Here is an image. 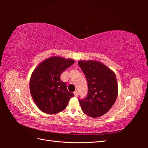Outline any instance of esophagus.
<instances>
[{
    "label": "esophagus",
    "mask_w": 148,
    "mask_h": 148,
    "mask_svg": "<svg viewBox=\"0 0 148 148\" xmlns=\"http://www.w3.org/2000/svg\"><path fill=\"white\" fill-rule=\"evenodd\" d=\"M73 93H74L75 96V97H77V96H78V92H77V91H75Z\"/></svg>",
    "instance_id": "34e87169"
}]
</instances>
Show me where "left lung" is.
Here are the masks:
<instances>
[{"instance_id":"obj_1","label":"left lung","mask_w":148,"mask_h":148,"mask_svg":"<svg viewBox=\"0 0 148 148\" xmlns=\"http://www.w3.org/2000/svg\"><path fill=\"white\" fill-rule=\"evenodd\" d=\"M78 65L88 82V93L79 102L83 112L96 118L104 115L113 106L118 95V84L114 71L96 60H80Z\"/></svg>"}]
</instances>
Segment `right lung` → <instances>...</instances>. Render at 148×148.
I'll return each mask as SVG.
<instances>
[{
	"instance_id": "right-lung-1",
	"label": "right lung",
	"mask_w": 148,
	"mask_h": 148,
	"mask_svg": "<svg viewBox=\"0 0 148 148\" xmlns=\"http://www.w3.org/2000/svg\"><path fill=\"white\" fill-rule=\"evenodd\" d=\"M72 59L54 56L44 60L34 69L31 76V95L38 108L48 114L63 111L73 93L69 92L60 75L74 64Z\"/></svg>"
}]
</instances>
